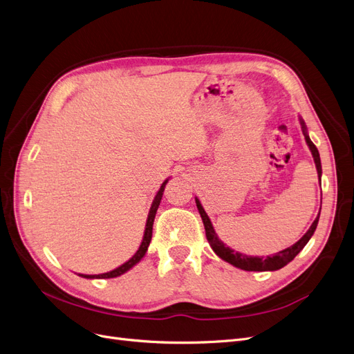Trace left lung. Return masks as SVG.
Instances as JSON below:
<instances>
[{
	"label": "left lung",
	"mask_w": 354,
	"mask_h": 354,
	"mask_svg": "<svg viewBox=\"0 0 354 354\" xmlns=\"http://www.w3.org/2000/svg\"><path fill=\"white\" fill-rule=\"evenodd\" d=\"M300 124H302V129H304V134H305V138H306V142L308 146L312 151V156H313V160H315V165H317V170H318V176H319V180H321V174H322V167H321V159H319V153H318V149L315 147V144H313L306 133V127H305V122L300 121ZM195 203H197V208L198 212L201 214V218H203V223H204V229H205V236H207V241L208 243H210V246L213 248V251L221 258L225 259L226 263L238 267L241 270H245V271H276V270H280L283 268L284 266H287L290 263V261L304 250L305 245L309 242V239L312 238L313 232H315L317 226H318V220H319V214L318 217L313 220L312 226L309 227V230L304 234L302 238H300L295 245L289 246L287 250H283L280 252H277L276 255L272 257H267V258H261V257H250V255H245V254H241V252H236L230 250L229 246H226L223 242H221L217 234L214 232V227L212 225L210 218H208L207 213L204 212V208L201 205V203L198 201V198H195Z\"/></svg>",
	"instance_id": "left-lung-1"
}]
</instances>
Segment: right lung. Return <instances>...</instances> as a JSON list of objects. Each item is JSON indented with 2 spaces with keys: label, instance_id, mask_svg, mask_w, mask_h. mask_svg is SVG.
<instances>
[{
  "label": "right lung",
  "instance_id": "add662e5",
  "mask_svg": "<svg viewBox=\"0 0 354 354\" xmlns=\"http://www.w3.org/2000/svg\"><path fill=\"white\" fill-rule=\"evenodd\" d=\"M167 184V179L163 182L159 192L156 194V197L153 200V204H151V208L149 212V217H147V223H146V230H144V238H142V242L138 248V251L133 255V258H129L125 264H122L121 267H118L109 272H103V274H96V276H88V274H80L82 277L84 279H113V277H118L121 276V274H124L125 271H128L129 268H133L137 263H140L141 258L146 255L147 252V248L150 245V241H151V233H153V221H154V217H156V212L157 208H159L160 205V200H162V195H163V191H165V187Z\"/></svg>",
  "mask_w": 354,
  "mask_h": 354
}]
</instances>
